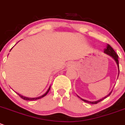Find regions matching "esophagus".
Segmentation results:
<instances>
[{
  "mask_svg": "<svg viewBox=\"0 0 125 125\" xmlns=\"http://www.w3.org/2000/svg\"><path fill=\"white\" fill-rule=\"evenodd\" d=\"M74 65H75V64L72 62H70L67 64V67H73Z\"/></svg>",
  "mask_w": 125,
  "mask_h": 125,
  "instance_id": "esophagus-1",
  "label": "esophagus"
}]
</instances>
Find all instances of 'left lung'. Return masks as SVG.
Listing matches in <instances>:
<instances>
[{"label":"left lung","mask_w":125,"mask_h":125,"mask_svg":"<svg viewBox=\"0 0 125 125\" xmlns=\"http://www.w3.org/2000/svg\"><path fill=\"white\" fill-rule=\"evenodd\" d=\"M104 53L107 54V55H109L110 56H111V57L112 58L114 59V60L115 61L116 64H117V67H118V75H119V65H118V55H117V53H115V52L114 50V49H112V47H111V46H110L109 44H107V47H106V49H105L104 50ZM112 91H111V92H109V93L106 96H105L104 97H103V98H101V99L98 100H97V101H94V102H90V101H88V100H84V99H83V98H80L79 96H78V97H79L80 98H81V100H82L83 101H84V102H86V103H90V104H97V103H99V102H100L101 101H102L103 100L105 99L106 98H107L108 96H109L110 95H111V94L112 93Z\"/></svg>","instance_id":"8db88e82"}]
</instances>
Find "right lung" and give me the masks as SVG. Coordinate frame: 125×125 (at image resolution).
<instances>
[{"label": "right lung", "mask_w": 125, "mask_h": 125, "mask_svg": "<svg viewBox=\"0 0 125 125\" xmlns=\"http://www.w3.org/2000/svg\"><path fill=\"white\" fill-rule=\"evenodd\" d=\"M13 49V47L11 48V49ZM11 49L10 50V51L11 50ZM50 87H51V86H50V87H49V88L48 89V90L47 91V92H45V94H44V95H41V96H40V97H35V98H28V97H25V96H23V95H21V94H19V93H17V92H16V93L17 94H18L19 95V96H20V97H21V98H22V99H23V100H38V99H40V98H42V97H45V95H46L47 94H48V92H49V91H50Z\"/></svg>", "instance_id": "right-lung-1"}]
</instances>
